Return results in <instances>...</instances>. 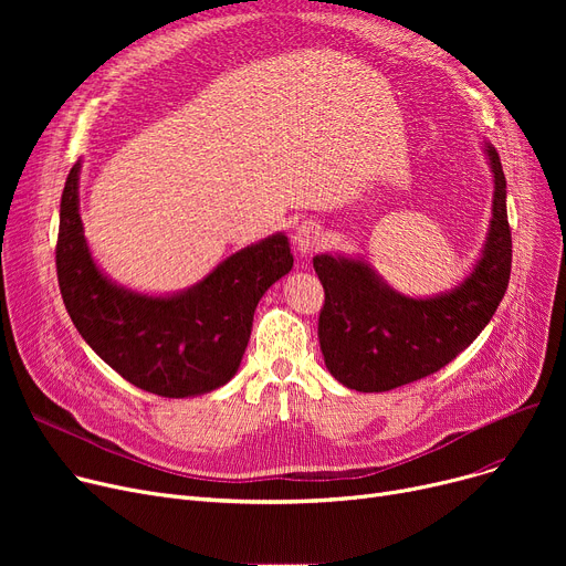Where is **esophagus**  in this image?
Listing matches in <instances>:
<instances>
[{"mask_svg":"<svg viewBox=\"0 0 566 566\" xmlns=\"http://www.w3.org/2000/svg\"><path fill=\"white\" fill-rule=\"evenodd\" d=\"M323 243V227L316 220H305L293 231V245L303 256L316 252Z\"/></svg>","mask_w":566,"mask_h":566,"instance_id":"34e87169","label":"esophagus"}]
</instances>
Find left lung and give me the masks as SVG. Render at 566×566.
Returning <instances> with one entry per match:
<instances>
[{
    "label": "left lung",
    "instance_id": "8db88e82",
    "mask_svg": "<svg viewBox=\"0 0 566 566\" xmlns=\"http://www.w3.org/2000/svg\"><path fill=\"white\" fill-rule=\"evenodd\" d=\"M491 224L482 254L454 289L410 298L385 282L363 256L316 254L325 303L318 344L328 371L358 392H388L420 380L468 348L495 314L512 273L507 181L491 142Z\"/></svg>",
    "mask_w": 566,
    "mask_h": 566
}]
</instances>
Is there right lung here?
<instances>
[{
    "label": "right lung",
    "mask_w": 566,
    "mask_h": 566,
    "mask_svg": "<svg viewBox=\"0 0 566 566\" xmlns=\"http://www.w3.org/2000/svg\"><path fill=\"white\" fill-rule=\"evenodd\" d=\"M77 160L59 208L56 277L82 339L135 388L184 399L233 378L250 342L261 295L293 268L277 231L220 261L197 284L148 295L109 280L86 245Z\"/></svg>",
    "instance_id": "1"
}]
</instances>
